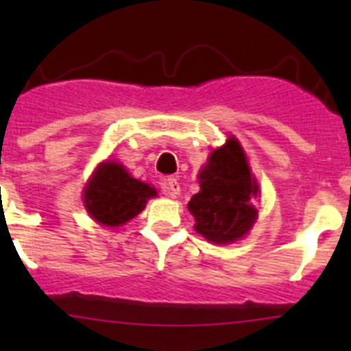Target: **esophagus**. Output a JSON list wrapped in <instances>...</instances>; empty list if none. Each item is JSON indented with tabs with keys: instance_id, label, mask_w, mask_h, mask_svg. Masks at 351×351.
<instances>
[{
	"instance_id": "34e87169",
	"label": "esophagus",
	"mask_w": 351,
	"mask_h": 351,
	"mask_svg": "<svg viewBox=\"0 0 351 351\" xmlns=\"http://www.w3.org/2000/svg\"><path fill=\"white\" fill-rule=\"evenodd\" d=\"M162 189H165L166 195L175 198V197L180 193V183H178V180H176V178H168V180H166V182H165V185H162Z\"/></svg>"
}]
</instances>
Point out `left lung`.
Instances as JSON below:
<instances>
[{
    "instance_id": "1",
    "label": "left lung",
    "mask_w": 351,
    "mask_h": 351,
    "mask_svg": "<svg viewBox=\"0 0 351 351\" xmlns=\"http://www.w3.org/2000/svg\"><path fill=\"white\" fill-rule=\"evenodd\" d=\"M198 182L200 192L189 202L195 231L217 244L243 238L256 221L253 197L258 193V183L234 137H229L224 146L210 154Z\"/></svg>"
}]
</instances>
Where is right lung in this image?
Listing matches in <instances>:
<instances>
[{"label":"right lung","mask_w":351,"mask_h":351,"mask_svg":"<svg viewBox=\"0 0 351 351\" xmlns=\"http://www.w3.org/2000/svg\"><path fill=\"white\" fill-rule=\"evenodd\" d=\"M154 186L132 178L117 162H104L84 189V205L91 217L105 226H122L136 217L151 197Z\"/></svg>","instance_id":"right-lung-1"}]
</instances>
